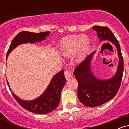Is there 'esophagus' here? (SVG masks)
<instances>
[{
    "label": "esophagus",
    "instance_id": "1",
    "mask_svg": "<svg viewBox=\"0 0 129 129\" xmlns=\"http://www.w3.org/2000/svg\"><path fill=\"white\" fill-rule=\"evenodd\" d=\"M64 75L67 79H69L72 77V74H71V73H70L69 71H65Z\"/></svg>",
    "mask_w": 129,
    "mask_h": 129
}]
</instances>
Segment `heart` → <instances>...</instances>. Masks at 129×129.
<instances>
[{"mask_svg": "<svg viewBox=\"0 0 129 129\" xmlns=\"http://www.w3.org/2000/svg\"><path fill=\"white\" fill-rule=\"evenodd\" d=\"M60 52L63 57H70L76 53V60L81 61L90 49V41L84 35H74L63 38L60 41Z\"/></svg>", "mask_w": 129, "mask_h": 129, "instance_id": "b5f03b06", "label": "heart"}]
</instances>
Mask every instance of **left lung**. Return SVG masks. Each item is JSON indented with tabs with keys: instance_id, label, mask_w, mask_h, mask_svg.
Segmentation results:
<instances>
[{
	"instance_id": "obj_1",
	"label": "left lung",
	"mask_w": 129,
	"mask_h": 129,
	"mask_svg": "<svg viewBox=\"0 0 129 129\" xmlns=\"http://www.w3.org/2000/svg\"><path fill=\"white\" fill-rule=\"evenodd\" d=\"M92 29L97 32L100 42L107 40L116 47L119 63L116 74L112 78L105 80L98 79L91 72L90 65L95 50L75 68L73 75L78 82V99L84 106L89 107L101 106L115 96L120 87L124 71L120 45L112 31L107 26L98 25L93 26Z\"/></svg>"
}]
</instances>
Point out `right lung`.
<instances>
[{
  "label": "right lung",
  "mask_w": 129,
  "mask_h": 129,
  "mask_svg": "<svg viewBox=\"0 0 129 129\" xmlns=\"http://www.w3.org/2000/svg\"><path fill=\"white\" fill-rule=\"evenodd\" d=\"M50 34V31L35 33L23 31L19 33L10 44L7 54V60L8 54L18 45L22 44H33L40 42L45 40ZM7 81L13 96L22 107L32 113L47 114L55 110L58 106L60 100V93L66 83V79L64 76V72L61 70L53 76L45 91L38 98L31 101H25L17 97L10 88L7 79Z\"/></svg>",
  "instance_id": "obj_1"
}]
</instances>
